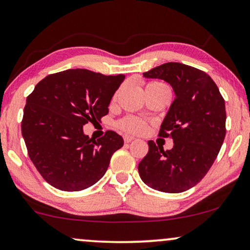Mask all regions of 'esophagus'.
Wrapping results in <instances>:
<instances>
[{
  "mask_svg": "<svg viewBox=\"0 0 250 250\" xmlns=\"http://www.w3.org/2000/svg\"><path fill=\"white\" fill-rule=\"evenodd\" d=\"M134 140V137H132V135H128V134H125L124 135V141L125 144H128V142H131Z\"/></svg>",
  "mask_w": 250,
  "mask_h": 250,
  "instance_id": "obj_1",
  "label": "esophagus"
}]
</instances>
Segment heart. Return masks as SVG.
<instances>
[{
	"mask_svg": "<svg viewBox=\"0 0 250 250\" xmlns=\"http://www.w3.org/2000/svg\"><path fill=\"white\" fill-rule=\"evenodd\" d=\"M158 86H164V83H148L147 85H146V90ZM119 92H121V89H117L113 93V95L111 97V102H115L116 100H117ZM117 126L121 129H123V131L127 133H132V134H141V133H144L146 129H147L148 124L147 122L144 121L142 118L137 117V116H125V117H123L117 122Z\"/></svg>",
	"mask_w": 250,
	"mask_h": 250,
	"instance_id": "heart-1",
	"label": "heart"
}]
</instances>
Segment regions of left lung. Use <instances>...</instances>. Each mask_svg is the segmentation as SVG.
I'll list each match as a JSON object with an SVG mask.
<instances>
[{
	"label": "left lung",
	"mask_w": 250,
	"mask_h": 250,
	"mask_svg": "<svg viewBox=\"0 0 250 250\" xmlns=\"http://www.w3.org/2000/svg\"><path fill=\"white\" fill-rule=\"evenodd\" d=\"M144 76L167 82L176 99L158 133V137L172 139L173 148L164 150L148 141L149 150L138 165L139 174L154 189L185 192L203 179L224 142L225 101L209 74L186 64L170 62Z\"/></svg>",
	"instance_id": "1"
}]
</instances>
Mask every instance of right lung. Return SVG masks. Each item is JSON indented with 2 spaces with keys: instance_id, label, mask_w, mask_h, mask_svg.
<instances>
[{
  "instance_id": "1",
  "label": "right lung",
  "mask_w": 250,
  "mask_h": 250,
  "mask_svg": "<svg viewBox=\"0 0 250 250\" xmlns=\"http://www.w3.org/2000/svg\"><path fill=\"white\" fill-rule=\"evenodd\" d=\"M124 79V74L71 69L47 76L27 96L22 138L34 167L55 188L83 190L104 176L124 140L113 131L95 140L83 134V126L108 115L110 100Z\"/></svg>"
}]
</instances>
